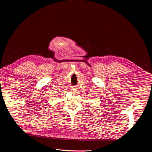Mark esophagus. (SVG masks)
<instances>
[{
  "instance_id": "1",
  "label": "esophagus",
  "mask_w": 152,
  "mask_h": 152,
  "mask_svg": "<svg viewBox=\"0 0 152 152\" xmlns=\"http://www.w3.org/2000/svg\"><path fill=\"white\" fill-rule=\"evenodd\" d=\"M77 90L75 89V88H73V89H72V93H75V91H76Z\"/></svg>"
}]
</instances>
